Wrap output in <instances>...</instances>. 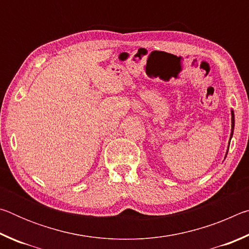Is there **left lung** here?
<instances>
[{
	"instance_id": "left-lung-1",
	"label": "left lung",
	"mask_w": 249,
	"mask_h": 249,
	"mask_svg": "<svg viewBox=\"0 0 249 249\" xmlns=\"http://www.w3.org/2000/svg\"><path fill=\"white\" fill-rule=\"evenodd\" d=\"M231 136H230V142H231V138L233 137L234 126H235V116H234V111H233V109H231ZM229 148H230V144H229V147H227L226 155H227V153H229ZM226 155H225V158H226Z\"/></svg>"
}]
</instances>
